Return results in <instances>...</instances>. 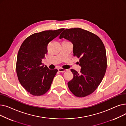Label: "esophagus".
Here are the masks:
<instances>
[{
	"label": "esophagus",
	"instance_id": "34e87169",
	"mask_svg": "<svg viewBox=\"0 0 126 126\" xmlns=\"http://www.w3.org/2000/svg\"><path fill=\"white\" fill-rule=\"evenodd\" d=\"M58 71L60 72H65V71L67 70V69H63V68H58Z\"/></svg>",
	"mask_w": 126,
	"mask_h": 126
}]
</instances>
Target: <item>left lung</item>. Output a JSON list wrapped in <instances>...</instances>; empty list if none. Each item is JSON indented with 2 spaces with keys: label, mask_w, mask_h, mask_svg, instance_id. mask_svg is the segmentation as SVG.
Segmentation results:
<instances>
[{
  "label": "left lung",
  "mask_w": 126,
  "mask_h": 126,
  "mask_svg": "<svg viewBox=\"0 0 126 126\" xmlns=\"http://www.w3.org/2000/svg\"><path fill=\"white\" fill-rule=\"evenodd\" d=\"M73 44L74 56L79 60L80 73L71 69L73 79L68 87L75 96H86L96 90L101 83L107 69L105 46L97 35L80 28L66 29L60 36Z\"/></svg>",
  "instance_id": "1"
}]
</instances>
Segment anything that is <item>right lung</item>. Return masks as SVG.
I'll list each match as a JSON object with an SVG mask.
<instances>
[{
    "instance_id": "add662e5",
    "label": "right lung",
    "mask_w": 126,
    "mask_h": 126,
    "mask_svg": "<svg viewBox=\"0 0 126 126\" xmlns=\"http://www.w3.org/2000/svg\"><path fill=\"white\" fill-rule=\"evenodd\" d=\"M64 29L44 31L25 39L18 52L16 72L18 80L30 94L40 96L50 88L58 70L44 67L42 59L47 53L48 44Z\"/></svg>"
}]
</instances>
